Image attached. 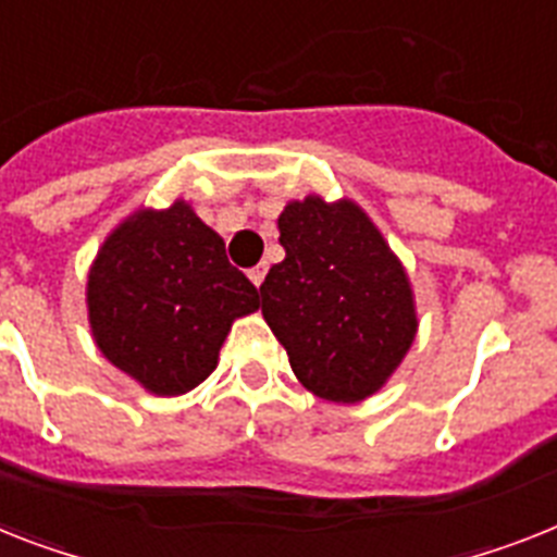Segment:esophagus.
I'll return each instance as SVG.
<instances>
[{
    "instance_id": "obj_1",
    "label": "esophagus",
    "mask_w": 557,
    "mask_h": 557,
    "mask_svg": "<svg viewBox=\"0 0 557 557\" xmlns=\"http://www.w3.org/2000/svg\"><path fill=\"white\" fill-rule=\"evenodd\" d=\"M247 275H250V282L256 284V287H261V282H264V275H268V268H264V264H259V268H252Z\"/></svg>"
}]
</instances>
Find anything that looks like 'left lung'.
Wrapping results in <instances>:
<instances>
[{
    "label": "left lung",
    "mask_w": 557,
    "mask_h": 557,
    "mask_svg": "<svg viewBox=\"0 0 557 557\" xmlns=\"http://www.w3.org/2000/svg\"><path fill=\"white\" fill-rule=\"evenodd\" d=\"M278 233L287 256L259 287L261 315L312 395L364 401L387 384L416 342L407 270L350 199L289 201Z\"/></svg>",
    "instance_id": "left-lung-1"
}]
</instances>
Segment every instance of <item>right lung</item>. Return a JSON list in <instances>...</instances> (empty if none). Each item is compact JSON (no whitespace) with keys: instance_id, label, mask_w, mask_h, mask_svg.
I'll list each match as a JSON object with an SVG mask.
<instances>
[{"instance_id":"add662e5","label":"right lung","mask_w":557,"mask_h":557,"mask_svg":"<svg viewBox=\"0 0 557 557\" xmlns=\"http://www.w3.org/2000/svg\"><path fill=\"white\" fill-rule=\"evenodd\" d=\"M252 310L259 293L250 278L182 199L127 215L87 273L96 347L153 395L199 387L219 364L233 321Z\"/></svg>"}]
</instances>
